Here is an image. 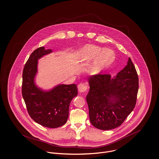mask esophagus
Returning a JSON list of instances; mask_svg holds the SVG:
<instances>
[{
	"mask_svg": "<svg viewBox=\"0 0 159 159\" xmlns=\"http://www.w3.org/2000/svg\"><path fill=\"white\" fill-rule=\"evenodd\" d=\"M78 90L80 93L86 92L88 90V87L86 84L81 83L78 85Z\"/></svg>",
	"mask_w": 159,
	"mask_h": 159,
	"instance_id": "esophagus-1",
	"label": "esophagus"
}]
</instances>
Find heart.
Masks as SVG:
<instances>
[{
    "instance_id": "heart-1",
    "label": "heart",
    "mask_w": 159,
    "mask_h": 159,
    "mask_svg": "<svg viewBox=\"0 0 159 159\" xmlns=\"http://www.w3.org/2000/svg\"><path fill=\"white\" fill-rule=\"evenodd\" d=\"M91 72L93 74L98 73L106 67L110 66L115 60V53L108 49L102 50L101 47L94 45L85 46L80 53V61L92 60L95 58Z\"/></svg>"
}]
</instances>
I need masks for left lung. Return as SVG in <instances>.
Wrapping results in <instances>:
<instances>
[{
  "mask_svg": "<svg viewBox=\"0 0 159 159\" xmlns=\"http://www.w3.org/2000/svg\"><path fill=\"white\" fill-rule=\"evenodd\" d=\"M86 97L90 122L101 130L118 127L134 110L139 91L138 74L129 58L117 75L99 74L88 79Z\"/></svg>",
  "mask_w": 159,
  "mask_h": 159,
  "instance_id": "obj_1",
  "label": "left lung"
}]
</instances>
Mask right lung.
<instances>
[{
  "instance_id": "1",
  "label": "right lung",
  "mask_w": 159,
  "mask_h": 159,
  "mask_svg": "<svg viewBox=\"0 0 159 159\" xmlns=\"http://www.w3.org/2000/svg\"><path fill=\"white\" fill-rule=\"evenodd\" d=\"M51 52L40 47L31 53L23 70L22 95L32 119L44 127L57 128L66 123L70 103L78 92L75 84L59 85L49 91L36 86L38 60Z\"/></svg>"
}]
</instances>
